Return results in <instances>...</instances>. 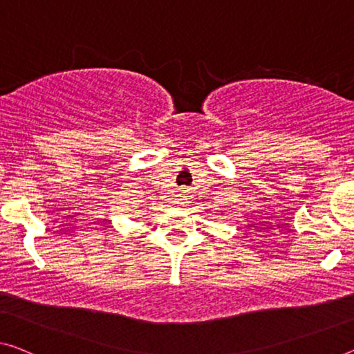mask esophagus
I'll return each mask as SVG.
<instances>
[{"instance_id":"34e87169","label":"esophagus","mask_w":354,"mask_h":354,"mask_svg":"<svg viewBox=\"0 0 354 354\" xmlns=\"http://www.w3.org/2000/svg\"><path fill=\"white\" fill-rule=\"evenodd\" d=\"M181 197H184V195H181ZM181 200H186V198H181Z\"/></svg>"}]
</instances>
